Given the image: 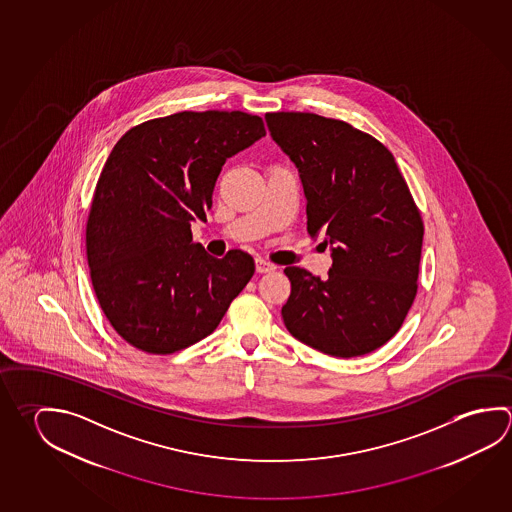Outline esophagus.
<instances>
[{"label": "esophagus", "instance_id": "1", "mask_svg": "<svg viewBox=\"0 0 512 512\" xmlns=\"http://www.w3.org/2000/svg\"><path fill=\"white\" fill-rule=\"evenodd\" d=\"M255 269H257V273H271V271L277 269V266L271 264L268 260L257 259L255 260Z\"/></svg>", "mask_w": 512, "mask_h": 512}]
</instances>
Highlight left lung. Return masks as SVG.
Instances as JSON below:
<instances>
[{
  "label": "left lung",
  "mask_w": 512,
  "mask_h": 512,
  "mask_svg": "<svg viewBox=\"0 0 512 512\" xmlns=\"http://www.w3.org/2000/svg\"><path fill=\"white\" fill-rule=\"evenodd\" d=\"M273 140L295 163L307 199V232L331 246L327 278L284 269L287 331L334 358L383 347L417 295L421 212L394 156L374 136L314 113H266Z\"/></svg>",
  "instance_id": "left-lung-1"
}]
</instances>
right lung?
I'll use <instances>...</instances> for the list:
<instances>
[{"label": "right lung", "mask_w": 512, "mask_h": 512, "mask_svg": "<svg viewBox=\"0 0 512 512\" xmlns=\"http://www.w3.org/2000/svg\"><path fill=\"white\" fill-rule=\"evenodd\" d=\"M266 135L243 111H181L131 127L100 172L86 223L91 284L113 329L138 350L172 354L216 331L255 273L192 241L230 156Z\"/></svg>", "instance_id": "right-lung-1"}]
</instances>
